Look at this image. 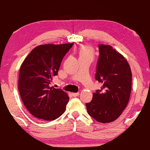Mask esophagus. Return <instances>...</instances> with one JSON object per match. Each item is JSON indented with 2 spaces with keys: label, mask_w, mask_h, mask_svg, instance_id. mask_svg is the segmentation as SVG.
<instances>
[{
  "label": "esophagus",
  "mask_w": 150,
  "mask_h": 150,
  "mask_svg": "<svg viewBox=\"0 0 150 150\" xmlns=\"http://www.w3.org/2000/svg\"><path fill=\"white\" fill-rule=\"evenodd\" d=\"M79 94H80V93L79 92H77V93H72V96L74 97H77V96H79Z\"/></svg>",
  "instance_id": "esophagus-1"
}]
</instances>
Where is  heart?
I'll use <instances>...</instances> for the list:
<instances>
[{"label":"heart","mask_w":150,"mask_h":150,"mask_svg":"<svg viewBox=\"0 0 150 150\" xmlns=\"http://www.w3.org/2000/svg\"><path fill=\"white\" fill-rule=\"evenodd\" d=\"M79 56L80 58H94V51L90 46H82L79 49Z\"/></svg>","instance_id":"obj_1"}]
</instances>
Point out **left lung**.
Here are the masks:
<instances>
[{
  "instance_id": "obj_1",
  "label": "left lung",
  "mask_w": 150,
  "mask_h": 150,
  "mask_svg": "<svg viewBox=\"0 0 150 150\" xmlns=\"http://www.w3.org/2000/svg\"><path fill=\"white\" fill-rule=\"evenodd\" d=\"M96 80L102 84L86 104L87 112L98 122L114 121L128 104L131 92L132 73L128 61L111 46L99 44Z\"/></svg>"
}]
</instances>
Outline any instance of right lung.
Segmentation results:
<instances>
[{
	"label": "right lung",
	"instance_id": "1",
	"mask_svg": "<svg viewBox=\"0 0 150 150\" xmlns=\"http://www.w3.org/2000/svg\"><path fill=\"white\" fill-rule=\"evenodd\" d=\"M73 45V43L39 45L22 63L19 92L25 107L36 118L53 120L64 113L69 97L62 89L50 87V84Z\"/></svg>",
	"mask_w": 150,
	"mask_h": 150
}]
</instances>
